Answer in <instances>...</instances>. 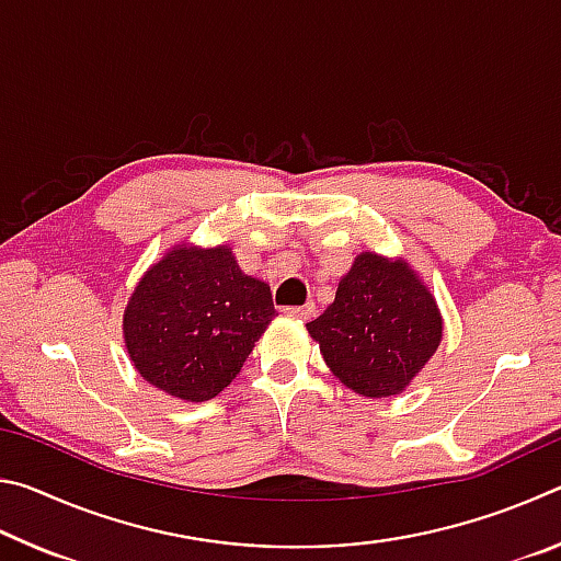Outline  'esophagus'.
<instances>
[{"mask_svg": "<svg viewBox=\"0 0 561 561\" xmlns=\"http://www.w3.org/2000/svg\"><path fill=\"white\" fill-rule=\"evenodd\" d=\"M284 314L291 319H309L311 314H314V304H304V307H287L284 309Z\"/></svg>", "mask_w": 561, "mask_h": 561, "instance_id": "34e87169", "label": "esophagus"}]
</instances>
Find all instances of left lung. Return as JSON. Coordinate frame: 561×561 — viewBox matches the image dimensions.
<instances>
[{
	"label": "left lung",
	"mask_w": 561,
	"mask_h": 561,
	"mask_svg": "<svg viewBox=\"0 0 561 561\" xmlns=\"http://www.w3.org/2000/svg\"><path fill=\"white\" fill-rule=\"evenodd\" d=\"M428 284L403 257L356 254L324 314L309 321L329 371L358 396L403 393L443 341Z\"/></svg>",
	"instance_id": "obj_1"
}]
</instances>
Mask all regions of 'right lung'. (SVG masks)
<instances>
[{
  "label": "right lung",
  "mask_w": 561,
  "mask_h": 561,
  "mask_svg": "<svg viewBox=\"0 0 561 561\" xmlns=\"http://www.w3.org/2000/svg\"><path fill=\"white\" fill-rule=\"evenodd\" d=\"M274 319L270 284L230 244L178 242L150 264L123 309V344L150 386L205 403L232 383Z\"/></svg>",
  "instance_id": "right-lung-1"
}]
</instances>
